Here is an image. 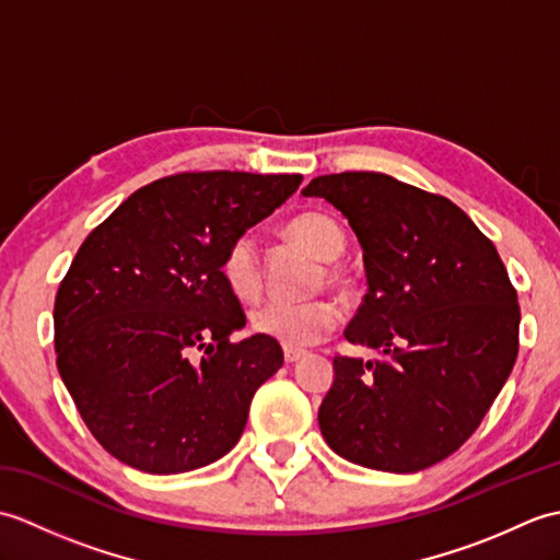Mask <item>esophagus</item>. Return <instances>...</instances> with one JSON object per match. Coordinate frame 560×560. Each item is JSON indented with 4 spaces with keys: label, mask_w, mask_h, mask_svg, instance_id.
I'll return each mask as SVG.
<instances>
[{
    "label": "esophagus",
    "mask_w": 560,
    "mask_h": 560,
    "mask_svg": "<svg viewBox=\"0 0 560 560\" xmlns=\"http://www.w3.org/2000/svg\"><path fill=\"white\" fill-rule=\"evenodd\" d=\"M305 355V351L303 349H291V347H283V361L287 363H295V361H301Z\"/></svg>",
    "instance_id": "1"
}]
</instances>
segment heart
<instances>
[{"instance_id":"b5f03b06","label":"heart","mask_w":560,"mask_h":560,"mask_svg":"<svg viewBox=\"0 0 560 560\" xmlns=\"http://www.w3.org/2000/svg\"><path fill=\"white\" fill-rule=\"evenodd\" d=\"M289 235L303 247L325 261H335L347 249V235H343L337 219L323 211H305L291 219L287 225ZM329 283H341L343 273L337 265L325 267ZM221 279L237 301H257L261 287H265V271H261V257L255 237L245 233L225 249L221 259ZM339 319L337 305L327 299L311 301H267L249 313V325L261 337L283 343L291 349H303L317 343L327 331L335 329Z\"/></svg>"}]
</instances>
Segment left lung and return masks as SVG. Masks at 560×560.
Listing matches in <instances>:
<instances>
[{"mask_svg":"<svg viewBox=\"0 0 560 560\" xmlns=\"http://www.w3.org/2000/svg\"><path fill=\"white\" fill-rule=\"evenodd\" d=\"M349 219L368 293L343 331L380 359L337 355L319 431L339 457L411 474L467 443L513 371L517 291L450 199L383 173L319 175L303 189Z\"/></svg>","mask_w":560,"mask_h":560,"instance_id":"left-lung-1","label":"left lung"}]
</instances>
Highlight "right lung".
Segmentation results:
<instances>
[{
    "label": "right lung",
    "mask_w": 560,
    "mask_h": 560,
    "mask_svg": "<svg viewBox=\"0 0 560 560\" xmlns=\"http://www.w3.org/2000/svg\"><path fill=\"white\" fill-rule=\"evenodd\" d=\"M303 175L177 173L127 197L89 233L55 299V353L71 399L113 457L192 471L241 440L249 401L283 365L245 327L221 279L225 249Z\"/></svg>",
    "instance_id": "add662e5"
}]
</instances>
